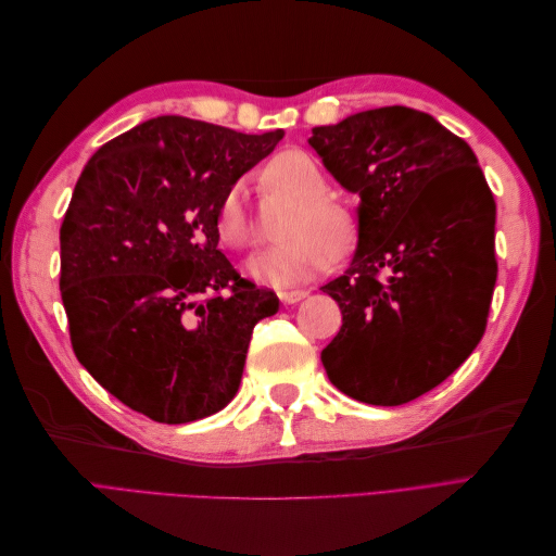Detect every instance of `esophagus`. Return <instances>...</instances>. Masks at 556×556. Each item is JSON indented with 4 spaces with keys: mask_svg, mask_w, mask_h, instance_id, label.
<instances>
[{
    "mask_svg": "<svg viewBox=\"0 0 556 556\" xmlns=\"http://www.w3.org/2000/svg\"><path fill=\"white\" fill-rule=\"evenodd\" d=\"M308 292L306 290H280L278 292V299L282 301L285 306H292V304H299L301 299H306Z\"/></svg>",
    "mask_w": 556,
    "mask_h": 556,
    "instance_id": "34e87169",
    "label": "esophagus"
}]
</instances>
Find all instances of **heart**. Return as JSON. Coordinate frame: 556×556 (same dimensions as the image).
<instances>
[{"label":"heart","mask_w":556,"mask_h":556,"mask_svg":"<svg viewBox=\"0 0 556 556\" xmlns=\"http://www.w3.org/2000/svg\"><path fill=\"white\" fill-rule=\"evenodd\" d=\"M266 182L294 199L278 245L262 250L248 262V276L262 285L285 288L336 262L339 250L355 241V215L341 201L329 197V176L304 150H285L266 166ZM215 231L227 248L241 250L252 241L243 185L233 182L223 194L215 213Z\"/></svg>","instance_id":"obj_1"}]
</instances>
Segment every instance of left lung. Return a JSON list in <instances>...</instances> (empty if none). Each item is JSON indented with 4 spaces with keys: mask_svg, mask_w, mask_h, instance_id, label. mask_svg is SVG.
<instances>
[{
    "mask_svg": "<svg viewBox=\"0 0 556 556\" xmlns=\"http://www.w3.org/2000/svg\"><path fill=\"white\" fill-rule=\"evenodd\" d=\"M308 143L359 194L355 257L323 288L343 313L325 371L352 399L401 406L482 339L498 274L492 190L470 146L415 109L348 115Z\"/></svg>",
    "mask_w": 556,
    "mask_h": 556,
    "instance_id": "left-lung-1",
    "label": "left lung"
}]
</instances>
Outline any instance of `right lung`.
<instances>
[{
  "label": "right lung",
  "instance_id": "obj_1",
  "mask_svg": "<svg viewBox=\"0 0 556 556\" xmlns=\"http://www.w3.org/2000/svg\"><path fill=\"white\" fill-rule=\"evenodd\" d=\"M282 129L241 134L160 115L104 143L60 227L72 348L131 410L185 425L237 396L250 336L278 296L217 250L223 194Z\"/></svg>",
  "mask_w": 556,
  "mask_h": 556
}]
</instances>
